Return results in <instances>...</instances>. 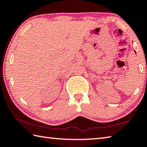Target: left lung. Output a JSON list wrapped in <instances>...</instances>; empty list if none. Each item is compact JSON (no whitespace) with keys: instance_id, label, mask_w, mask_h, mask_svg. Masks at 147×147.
Here are the masks:
<instances>
[{"instance_id":"8db88e82","label":"left lung","mask_w":147,"mask_h":147,"mask_svg":"<svg viewBox=\"0 0 147 147\" xmlns=\"http://www.w3.org/2000/svg\"><path fill=\"white\" fill-rule=\"evenodd\" d=\"M135 53H136V51H135Z\"/></svg>"}]
</instances>
